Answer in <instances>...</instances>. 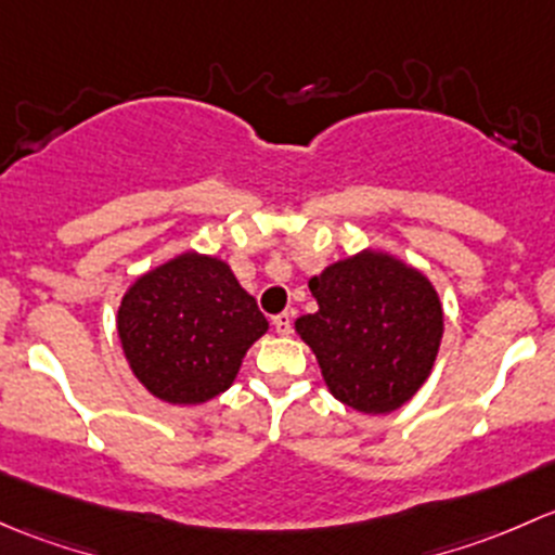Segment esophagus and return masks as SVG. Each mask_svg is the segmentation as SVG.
Listing matches in <instances>:
<instances>
[{
	"mask_svg": "<svg viewBox=\"0 0 555 555\" xmlns=\"http://www.w3.org/2000/svg\"><path fill=\"white\" fill-rule=\"evenodd\" d=\"M272 325L280 336H288L291 328H294V312H280V315L272 318Z\"/></svg>",
	"mask_w": 555,
	"mask_h": 555,
	"instance_id": "1",
	"label": "esophagus"
}]
</instances>
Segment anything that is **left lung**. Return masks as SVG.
<instances>
[{"instance_id": "obj_1", "label": "left lung", "mask_w": 555, "mask_h": 555, "mask_svg": "<svg viewBox=\"0 0 555 555\" xmlns=\"http://www.w3.org/2000/svg\"><path fill=\"white\" fill-rule=\"evenodd\" d=\"M318 312L296 320L334 398L387 414L422 387L436 363L443 310L422 272L385 254L352 256L310 280Z\"/></svg>"}]
</instances>
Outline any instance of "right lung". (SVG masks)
<instances>
[{
    "mask_svg": "<svg viewBox=\"0 0 555 555\" xmlns=\"http://www.w3.org/2000/svg\"><path fill=\"white\" fill-rule=\"evenodd\" d=\"M117 331L130 369L152 396L205 403L235 382L267 318L224 261L181 254L130 285Z\"/></svg>",
    "mask_w": 555,
    "mask_h": 555,
    "instance_id": "right-lung-1",
    "label": "right lung"
}]
</instances>
